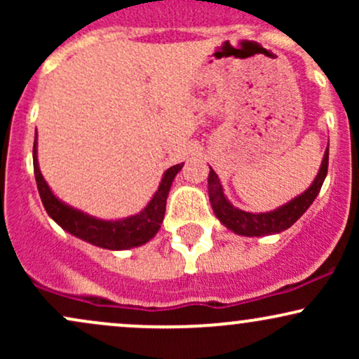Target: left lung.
I'll use <instances>...</instances> for the list:
<instances>
[{"mask_svg":"<svg viewBox=\"0 0 359 359\" xmlns=\"http://www.w3.org/2000/svg\"><path fill=\"white\" fill-rule=\"evenodd\" d=\"M327 165H329V147L325 148V154L320 163L319 172H317L314 182L307 191H304L300 196L294 197L288 201L287 204L280 205V208L273 209L270 212H246L241 209L234 208V205L226 199L224 192H222V185L217 179V174L212 170L209 172L208 179V189H209V201H211L212 211L216 217L228 229L233 233L241 234V236H266V234H275L285 231L290 228L295 221L302 216L304 212L311 208L314 199L319 194L320 187H323L325 175H327Z\"/></svg>","mask_w":359,"mask_h":359,"instance_id":"obj_1","label":"left lung"}]
</instances>
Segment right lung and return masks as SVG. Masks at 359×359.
Segmentation results:
<instances>
[{"instance_id": "add662e5", "label": "right lung", "mask_w": 359, "mask_h": 359, "mask_svg": "<svg viewBox=\"0 0 359 359\" xmlns=\"http://www.w3.org/2000/svg\"><path fill=\"white\" fill-rule=\"evenodd\" d=\"M182 167L184 163H179V165L170 167L163 172L158 191L155 192V196L151 197V201L142 212L118 221L97 219V217L89 216L88 212H82L79 209H74L71 205L62 203L60 199L53 196L39 167L36 137L34 142V172L45 211L62 229L71 233L72 236L104 250H130L135 246H142L158 233L160 224L165 216L168 191H170V185Z\"/></svg>"}]
</instances>
